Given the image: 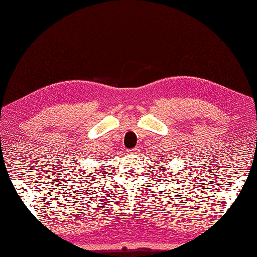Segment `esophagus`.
Returning <instances> with one entry per match:
<instances>
[{
  "label": "esophagus",
  "instance_id": "esophagus-1",
  "mask_svg": "<svg viewBox=\"0 0 257 257\" xmlns=\"http://www.w3.org/2000/svg\"><path fill=\"white\" fill-rule=\"evenodd\" d=\"M128 151H130V153H138L140 151V149H139V147H137V148H133V149L128 150Z\"/></svg>",
  "mask_w": 257,
  "mask_h": 257
}]
</instances>
